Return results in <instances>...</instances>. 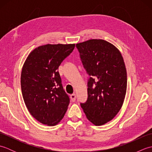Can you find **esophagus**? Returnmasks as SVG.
I'll list each match as a JSON object with an SVG mask.
<instances>
[{
  "mask_svg": "<svg viewBox=\"0 0 152 152\" xmlns=\"http://www.w3.org/2000/svg\"><path fill=\"white\" fill-rule=\"evenodd\" d=\"M76 96L75 94H74V93H73V94H72V95H70V99L72 102H74L76 101Z\"/></svg>",
  "mask_w": 152,
  "mask_h": 152,
  "instance_id": "34e87169",
  "label": "esophagus"
}]
</instances>
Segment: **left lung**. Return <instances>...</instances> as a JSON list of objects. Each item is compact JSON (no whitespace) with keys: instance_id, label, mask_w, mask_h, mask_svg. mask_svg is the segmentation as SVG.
<instances>
[{"instance_id":"obj_1","label":"left lung","mask_w":152,"mask_h":152,"mask_svg":"<svg viewBox=\"0 0 152 152\" xmlns=\"http://www.w3.org/2000/svg\"><path fill=\"white\" fill-rule=\"evenodd\" d=\"M87 74L88 99L80 103L87 118L102 125L117 115L127 91V70L117 48L101 39H91L76 44Z\"/></svg>"}]
</instances>
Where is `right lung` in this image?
<instances>
[{"mask_svg":"<svg viewBox=\"0 0 152 152\" xmlns=\"http://www.w3.org/2000/svg\"><path fill=\"white\" fill-rule=\"evenodd\" d=\"M75 44H46L32 51L22 68L21 86L28 112L41 124L53 126L64 117L70 103L58 69Z\"/></svg>","mask_w":152,"mask_h":152,"instance_id":"1","label":"right lung"}]
</instances>
